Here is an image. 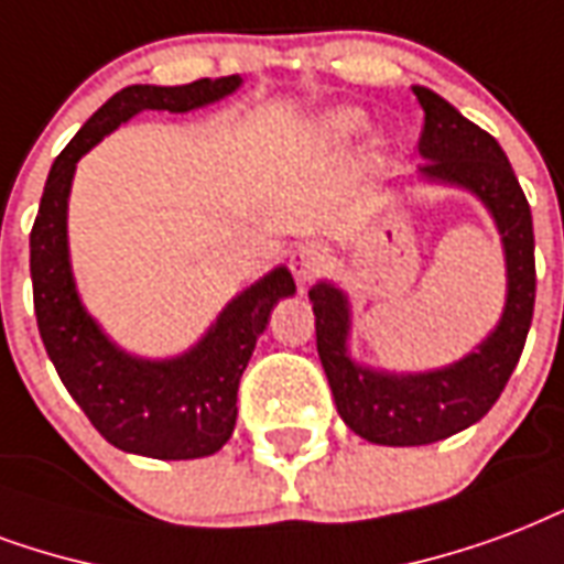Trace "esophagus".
<instances>
[{"instance_id":"1","label":"esophagus","mask_w":564,"mask_h":564,"mask_svg":"<svg viewBox=\"0 0 564 564\" xmlns=\"http://www.w3.org/2000/svg\"><path fill=\"white\" fill-rule=\"evenodd\" d=\"M290 269L295 274V281L304 286V283H311L313 278H319L328 269V251L316 242L299 245L290 257Z\"/></svg>"}]
</instances>
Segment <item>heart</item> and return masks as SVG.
Segmentation results:
<instances>
[{
	"label": "heart",
	"instance_id": "b5f03b06",
	"mask_svg": "<svg viewBox=\"0 0 564 564\" xmlns=\"http://www.w3.org/2000/svg\"><path fill=\"white\" fill-rule=\"evenodd\" d=\"M364 129H367V115L364 111L355 109V106H334V109L322 111L316 118L313 132L328 144H346L355 135H360Z\"/></svg>",
	"mask_w": 564,
	"mask_h": 564
}]
</instances>
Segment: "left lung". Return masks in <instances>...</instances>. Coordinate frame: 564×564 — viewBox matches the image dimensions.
<instances>
[{
	"instance_id": "obj_1",
	"label": "left lung",
	"mask_w": 564,
	"mask_h": 564,
	"mask_svg": "<svg viewBox=\"0 0 564 564\" xmlns=\"http://www.w3.org/2000/svg\"><path fill=\"white\" fill-rule=\"evenodd\" d=\"M425 111L420 180L470 192L491 213L506 257L500 322L464 358L423 372H390L351 358V301L334 281L313 283L316 349L343 423L369 444L425 446L479 423L521 360L535 307V236L523 188L494 135L441 94L414 85Z\"/></svg>"
}]
</instances>
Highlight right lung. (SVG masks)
I'll return each mask as SVG.
<instances>
[{"instance_id":"1","label":"right lung","mask_w":564,"mask_h":564,"mask_svg":"<svg viewBox=\"0 0 564 564\" xmlns=\"http://www.w3.org/2000/svg\"><path fill=\"white\" fill-rule=\"evenodd\" d=\"M242 76L188 85H129L106 100L58 153L43 186L29 236L34 316L55 372L91 425L123 453L188 462L218 453L236 425V390L269 325L274 304L295 281L278 265L227 301L206 334L174 358H141L120 349L82 304L70 265L67 200L73 174L94 144L139 111L186 115L239 91Z\"/></svg>"}]
</instances>
